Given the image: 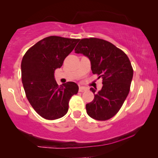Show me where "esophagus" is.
Returning <instances> with one entry per match:
<instances>
[{
  "mask_svg": "<svg viewBox=\"0 0 158 158\" xmlns=\"http://www.w3.org/2000/svg\"><path fill=\"white\" fill-rule=\"evenodd\" d=\"M85 90H87V88H85L84 86H80L79 87V92H84Z\"/></svg>",
  "mask_w": 158,
  "mask_h": 158,
  "instance_id": "obj_1",
  "label": "esophagus"
}]
</instances>
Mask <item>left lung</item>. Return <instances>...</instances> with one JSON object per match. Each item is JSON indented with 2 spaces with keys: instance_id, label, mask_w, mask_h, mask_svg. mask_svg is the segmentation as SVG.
Segmentation results:
<instances>
[{
  "instance_id": "obj_1",
  "label": "left lung",
  "mask_w": 158,
  "mask_h": 158,
  "mask_svg": "<svg viewBox=\"0 0 158 158\" xmlns=\"http://www.w3.org/2000/svg\"><path fill=\"white\" fill-rule=\"evenodd\" d=\"M75 53H83L90 60L93 74L102 78L103 86L95 93L91 102L85 105L88 115L98 121H106L114 116L130 92L133 68L129 58L111 42L90 37L79 40Z\"/></svg>"
}]
</instances>
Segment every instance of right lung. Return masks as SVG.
<instances>
[{
  "label": "right lung",
  "instance_id": "add662e5",
  "mask_svg": "<svg viewBox=\"0 0 158 158\" xmlns=\"http://www.w3.org/2000/svg\"><path fill=\"white\" fill-rule=\"evenodd\" d=\"M79 41L49 36L37 42L23 56L21 80L26 98L35 111L45 119L55 120L65 116L71 97L78 93L79 86L74 82L58 85L54 71L63 65Z\"/></svg>",
  "mask_w": 158,
  "mask_h": 158
}]
</instances>
